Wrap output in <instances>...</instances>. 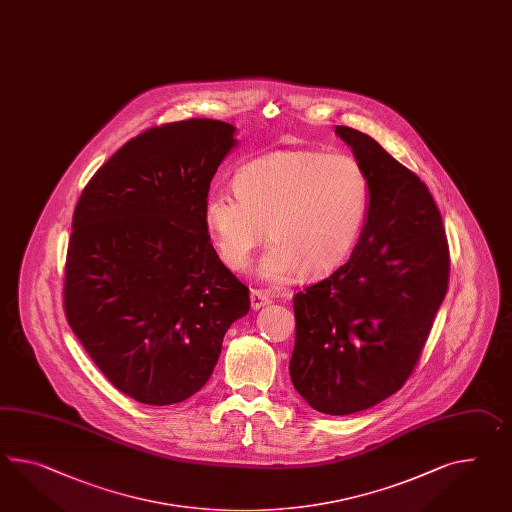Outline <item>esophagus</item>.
Returning <instances> with one entry per match:
<instances>
[{"mask_svg": "<svg viewBox=\"0 0 512 512\" xmlns=\"http://www.w3.org/2000/svg\"><path fill=\"white\" fill-rule=\"evenodd\" d=\"M251 309L259 311L264 305L270 303V294L266 290H259V288H251L250 292Z\"/></svg>", "mask_w": 512, "mask_h": 512, "instance_id": "esophagus-1", "label": "esophagus"}]
</instances>
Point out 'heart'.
<instances>
[{"label":"heart","instance_id":"obj_1","mask_svg":"<svg viewBox=\"0 0 512 512\" xmlns=\"http://www.w3.org/2000/svg\"><path fill=\"white\" fill-rule=\"evenodd\" d=\"M235 188H214L205 198L212 244L229 268L244 270L268 225L274 242L261 275L270 281L335 272L361 237L372 201L370 177L355 157L318 150L251 159L238 168Z\"/></svg>","mask_w":512,"mask_h":512}]
</instances>
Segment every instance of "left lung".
<instances>
[{
  "label": "left lung",
  "instance_id": "8db88e82",
  "mask_svg": "<svg viewBox=\"0 0 512 512\" xmlns=\"http://www.w3.org/2000/svg\"><path fill=\"white\" fill-rule=\"evenodd\" d=\"M372 201L346 264L294 296L292 385L331 416L364 411L411 377L448 292L442 216L424 181L374 138L337 125Z\"/></svg>",
  "mask_w": 512,
  "mask_h": 512
}]
</instances>
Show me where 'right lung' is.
Wrapping results in <instances>:
<instances>
[{"label": "right lung", "instance_id": "1", "mask_svg": "<svg viewBox=\"0 0 512 512\" xmlns=\"http://www.w3.org/2000/svg\"><path fill=\"white\" fill-rule=\"evenodd\" d=\"M235 127L190 118L125 142L77 201L64 314L114 387L172 405L211 377L250 288L220 261L203 207Z\"/></svg>", "mask_w": 512, "mask_h": 512}]
</instances>
